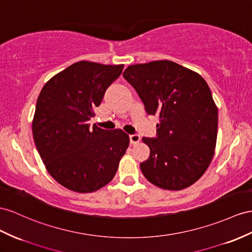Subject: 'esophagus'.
Instances as JSON below:
<instances>
[{
	"label": "esophagus",
	"instance_id": "1",
	"mask_svg": "<svg viewBox=\"0 0 252 252\" xmlns=\"http://www.w3.org/2000/svg\"><path fill=\"white\" fill-rule=\"evenodd\" d=\"M140 140V136L138 134H131L130 135V143L131 145H136L137 143H139Z\"/></svg>",
	"mask_w": 252,
	"mask_h": 252
}]
</instances>
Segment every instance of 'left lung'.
Segmentation results:
<instances>
[{
    "instance_id": "left-lung-1",
    "label": "left lung",
    "mask_w": 252,
    "mask_h": 252,
    "mask_svg": "<svg viewBox=\"0 0 252 252\" xmlns=\"http://www.w3.org/2000/svg\"><path fill=\"white\" fill-rule=\"evenodd\" d=\"M125 80L148 115H158L156 137H143L150 156L140 163L148 181L179 190L195 183L212 162L218 112L201 75L170 61L128 66Z\"/></svg>"
}]
</instances>
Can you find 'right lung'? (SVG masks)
I'll use <instances>...</instances> for the list:
<instances>
[{
	"instance_id": "obj_1",
	"label": "right lung",
	"mask_w": 252,
	"mask_h": 252,
	"mask_svg": "<svg viewBox=\"0 0 252 252\" xmlns=\"http://www.w3.org/2000/svg\"><path fill=\"white\" fill-rule=\"evenodd\" d=\"M124 64L82 61L53 76L38 96L33 120L37 151L47 170L64 188L92 192L112 181L128 147L119 128L103 130L88 121Z\"/></svg>"
}]
</instances>
